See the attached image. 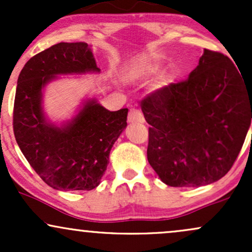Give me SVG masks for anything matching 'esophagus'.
I'll return each instance as SVG.
<instances>
[{
	"label": "esophagus",
	"mask_w": 252,
	"mask_h": 252,
	"mask_svg": "<svg viewBox=\"0 0 252 252\" xmlns=\"http://www.w3.org/2000/svg\"><path fill=\"white\" fill-rule=\"evenodd\" d=\"M128 122L130 124L134 123H143L144 122V117L142 115V112L137 109H130L129 115H128Z\"/></svg>",
	"instance_id": "esophagus-1"
}]
</instances>
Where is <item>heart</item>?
Returning <instances> with one entry per match:
<instances>
[{
    "label": "heart",
    "instance_id": "obj_1",
    "mask_svg": "<svg viewBox=\"0 0 252 252\" xmlns=\"http://www.w3.org/2000/svg\"><path fill=\"white\" fill-rule=\"evenodd\" d=\"M161 72H162V68H161L158 65H155V63H142V65L137 66V67L135 68V73L137 74L138 77L146 78V79L158 76V74H161ZM170 83H173L172 78L170 77L164 78L162 86L169 85Z\"/></svg>",
    "mask_w": 252,
    "mask_h": 252
}]
</instances>
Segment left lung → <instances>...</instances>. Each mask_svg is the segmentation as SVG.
<instances>
[{
  "mask_svg": "<svg viewBox=\"0 0 252 252\" xmlns=\"http://www.w3.org/2000/svg\"><path fill=\"white\" fill-rule=\"evenodd\" d=\"M237 67L205 50L189 79L141 103L150 124L148 162L168 186L210 185L235 163L252 118V79Z\"/></svg>",
  "mask_w": 252,
  "mask_h": 252,
  "instance_id": "1",
  "label": "left lung"
}]
</instances>
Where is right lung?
<instances>
[{"label": "right lung", "mask_w": 252, "mask_h": 252, "mask_svg": "<svg viewBox=\"0 0 252 252\" xmlns=\"http://www.w3.org/2000/svg\"><path fill=\"white\" fill-rule=\"evenodd\" d=\"M99 72L86 42L53 45L31 58L20 72L14 135L32 168L54 189H96L110 150L126 128L128 109L109 111L96 98H89L71 120L58 126L43 111V89L59 76Z\"/></svg>", "instance_id": "1"}]
</instances>
